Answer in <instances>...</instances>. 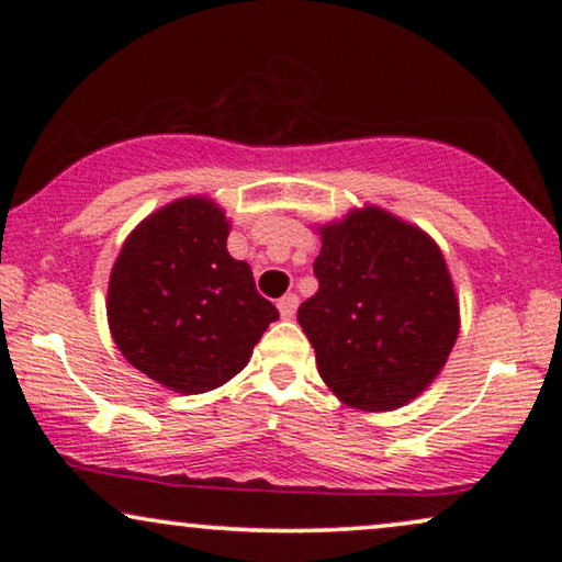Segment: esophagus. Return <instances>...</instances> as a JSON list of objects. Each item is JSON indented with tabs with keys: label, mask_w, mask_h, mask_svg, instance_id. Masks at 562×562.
Here are the masks:
<instances>
[{
	"label": "esophagus",
	"mask_w": 562,
	"mask_h": 562,
	"mask_svg": "<svg viewBox=\"0 0 562 562\" xmlns=\"http://www.w3.org/2000/svg\"><path fill=\"white\" fill-rule=\"evenodd\" d=\"M299 306V296L296 294H286L283 299H279V312L283 319H294Z\"/></svg>",
	"instance_id": "34e87169"
}]
</instances>
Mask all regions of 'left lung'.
Wrapping results in <instances>:
<instances>
[{
	"instance_id": "left-lung-1",
	"label": "left lung",
	"mask_w": 562,
	"mask_h": 562,
	"mask_svg": "<svg viewBox=\"0 0 562 562\" xmlns=\"http://www.w3.org/2000/svg\"><path fill=\"white\" fill-rule=\"evenodd\" d=\"M317 294L299 306L317 371L342 404L391 412L448 363L460 304L432 237L375 204L317 227Z\"/></svg>"
}]
</instances>
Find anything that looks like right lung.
I'll return each instance as SVG.
<instances>
[{"instance_id": "1", "label": "right lung", "mask_w": 562, "mask_h": 562, "mask_svg": "<svg viewBox=\"0 0 562 562\" xmlns=\"http://www.w3.org/2000/svg\"><path fill=\"white\" fill-rule=\"evenodd\" d=\"M229 220L210 196L150 212L114 260L112 340L130 366L176 394H204L248 366L279 310L227 252Z\"/></svg>"}]
</instances>
